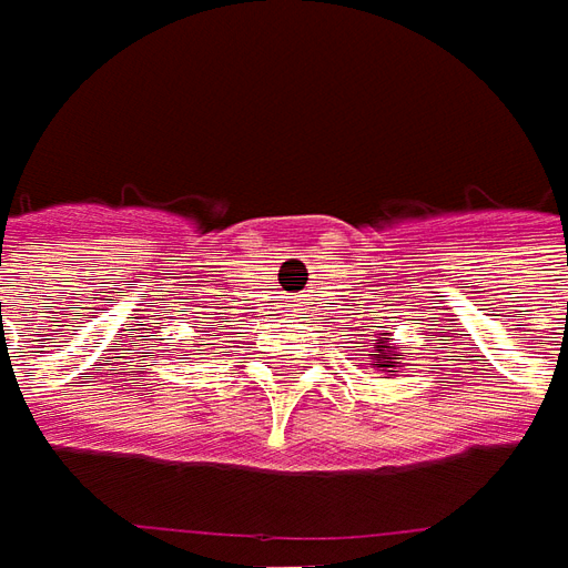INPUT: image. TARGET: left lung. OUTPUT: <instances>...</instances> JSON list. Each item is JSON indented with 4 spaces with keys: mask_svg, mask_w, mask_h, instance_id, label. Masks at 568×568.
I'll list each match as a JSON object with an SVG mask.
<instances>
[{
    "mask_svg": "<svg viewBox=\"0 0 568 568\" xmlns=\"http://www.w3.org/2000/svg\"><path fill=\"white\" fill-rule=\"evenodd\" d=\"M368 359H372L368 365H375L378 372H387V368H394V359H397V346H390V337H378V341L372 344Z\"/></svg>",
    "mask_w": 568,
    "mask_h": 568,
    "instance_id": "1",
    "label": "left lung"
}]
</instances>
